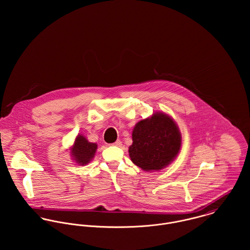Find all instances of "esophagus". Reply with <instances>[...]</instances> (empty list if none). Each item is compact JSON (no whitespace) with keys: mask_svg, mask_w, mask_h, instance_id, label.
Returning a JSON list of instances; mask_svg holds the SVG:
<instances>
[{"mask_svg":"<svg viewBox=\"0 0 250 250\" xmlns=\"http://www.w3.org/2000/svg\"><path fill=\"white\" fill-rule=\"evenodd\" d=\"M111 145H114V146H118V147H120V146L122 145V143H121L119 140H117L115 143H112Z\"/></svg>","mask_w":250,"mask_h":250,"instance_id":"obj_1","label":"esophagus"}]
</instances>
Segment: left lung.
<instances>
[{
    "label": "left lung",
    "mask_w": 250,
    "mask_h": 250,
    "mask_svg": "<svg viewBox=\"0 0 250 250\" xmlns=\"http://www.w3.org/2000/svg\"><path fill=\"white\" fill-rule=\"evenodd\" d=\"M129 147L132 162L145 171L161 170L178 155L181 134L174 120L164 112L138 122Z\"/></svg>",
    "instance_id": "1"
}]
</instances>
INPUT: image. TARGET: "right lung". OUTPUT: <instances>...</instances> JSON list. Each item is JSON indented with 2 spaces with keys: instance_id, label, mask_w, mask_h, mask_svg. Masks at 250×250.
Returning <instances> with one entry per match:
<instances>
[{
  "instance_id": "obj_1",
  "label": "right lung",
  "mask_w": 250,
  "mask_h": 250,
  "mask_svg": "<svg viewBox=\"0 0 250 250\" xmlns=\"http://www.w3.org/2000/svg\"><path fill=\"white\" fill-rule=\"evenodd\" d=\"M96 149V143H88L83 136L79 135L71 148V156L76 163L84 166L93 159Z\"/></svg>"
}]
</instances>
